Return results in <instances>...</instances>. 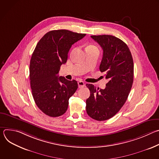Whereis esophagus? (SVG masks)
<instances>
[{"label":"esophagus","mask_w":159,"mask_h":159,"mask_svg":"<svg viewBox=\"0 0 159 159\" xmlns=\"http://www.w3.org/2000/svg\"><path fill=\"white\" fill-rule=\"evenodd\" d=\"M78 85L79 88H82L85 86V82L82 80H79L78 82Z\"/></svg>","instance_id":"obj_1"}]
</instances>
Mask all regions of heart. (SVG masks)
Listing matches in <instances>:
<instances>
[{
    "label": "heart",
    "instance_id": "1",
    "mask_svg": "<svg viewBox=\"0 0 159 159\" xmlns=\"http://www.w3.org/2000/svg\"><path fill=\"white\" fill-rule=\"evenodd\" d=\"M89 47H94V46H89Z\"/></svg>",
    "mask_w": 159,
    "mask_h": 159
}]
</instances>
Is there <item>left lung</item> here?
<instances>
[{
    "label": "left lung",
    "mask_w": 159,
    "mask_h": 159,
    "mask_svg": "<svg viewBox=\"0 0 159 159\" xmlns=\"http://www.w3.org/2000/svg\"><path fill=\"white\" fill-rule=\"evenodd\" d=\"M91 38L103 50L99 70L108 82L104 89L86 84L90 93L86 111L93 119L105 121L114 116L127 100L133 82V60L127 44L120 39L106 34Z\"/></svg>",
    "instance_id": "1"
}]
</instances>
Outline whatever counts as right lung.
<instances>
[{
    "label": "right lung",
    "mask_w": 159,
    "mask_h": 159,
    "mask_svg": "<svg viewBox=\"0 0 159 159\" xmlns=\"http://www.w3.org/2000/svg\"><path fill=\"white\" fill-rule=\"evenodd\" d=\"M85 36L66 30H53L38 43L30 61V79L34 102L45 115L58 117L67 110L69 100L78 88L77 82L58 74L66 62L72 45Z\"/></svg>",
    "instance_id": "obj_1"
}]
</instances>
